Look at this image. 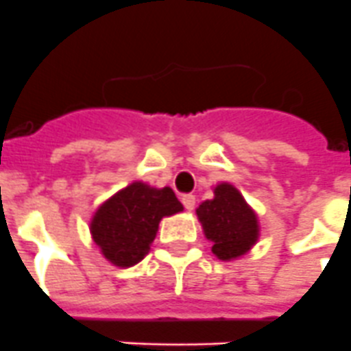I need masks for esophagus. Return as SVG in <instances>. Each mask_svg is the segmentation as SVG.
Here are the masks:
<instances>
[{
    "label": "esophagus",
    "mask_w": 351,
    "mask_h": 351,
    "mask_svg": "<svg viewBox=\"0 0 351 351\" xmlns=\"http://www.w3.org/2000/svg\"><path fill=\"white\" fill-rule=\"evenodd\" d=\"M182 204H184L186 210H193L195 209V197H193V195H184V197H182Z\"/></svg>",
    "instance_id": "obj_1"
}]
</instances>
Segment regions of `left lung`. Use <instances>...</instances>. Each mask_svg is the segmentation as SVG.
Instances as JSON below:
<instances>
[{
	"mask_svg": "<svg viewBox=\"0 0 351 351\" xmlns=\"http://www.w3.org/2000/svg\"><path fill=\"white\" fill-rule=\"evenodd\" d=\"M214 197L197 207L204 235L214 255L223 262L244 256L260 237L258 216L243 193L230 182L214 186Z\"/></svg>",
	"mask_w": 351,
	"mask_h": 351,
	"instance_id": "1",
	"label": "left lung"
}]
</instances>
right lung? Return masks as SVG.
<instances>
[{
  "mask_svg": "<svg viewBox=\"0 0 351 351\" xmlns=\"http://www.w3.org/2000/svg\"><path fill=\"white\" fill-rule=\"evenodd\" d=\"M182 209L169 186L154 188L133 181L95 210L89 232L107 262L121 269L133 267L151 250L161 219Z\"/></svg>",
  "mask_w": 351,
  "mask_h": 351,
  "instance_id": "add662e5",
  "label": "right lung"
}]
</instances>
